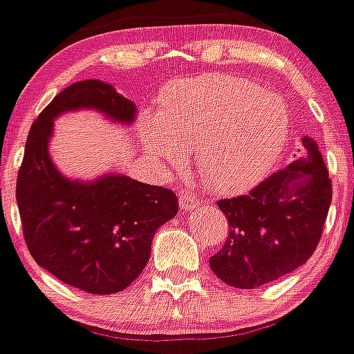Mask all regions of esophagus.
I'll return each mask as SVG.
<instances>
[{
  "mask_svg": "<svg viewBox=\"0 0 354 354\" xmlns=\"http://www.w3.org/2000/svg\"><path fill=\"white\" fill-rule=\"evenodd\" d=\"M179 203H180V210L183 212H189V210H193V208L198 207V200L189 193L179 194Z\"/></svg>",
  "mask_w": 354,
  "mask_h": 354,
  "instance_id": "1",
  "label": "esophagus"
}]
</instances>
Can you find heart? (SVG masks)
<instances>
[{
    "mask_svg": "<svg viewBox=\"0 0 354 354\" xmlns=\"http://www.w3.org/2000/svg\"><path fill=\"white\" fill-rule=\"evenodd\" d=\"M140 133L161 170L184 168L186 149H194L205 186L236 194L259 183L281 154L288 109L247 80L200 74L165 86L158 113L142 114Z\"/></svg>",
    "mask_w": 354,
    "mask_h": 354,
    "instance_id": "b5f03b06",
    "label": "heart"
}]
</instances>
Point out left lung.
<instances>
[{
	"label": "left lung",
	"mask_w": 354,
	"mask_h": 354,
	"mask_svg": "<svg viewBox=\"0 0 354 354\" xmlns=\"http://www.w3.org/2000/svg\"><path fill=\"white\" fill-rule=\"evenodd\" d=\"M306 156L271 174L248 194L217 201L227 218L224 247L210 257L218 280L257 288L301 268L322 238L332 201V180L311 137Z\"/></svg>",
	"instance_id": "obj_1"
}]
</instances>
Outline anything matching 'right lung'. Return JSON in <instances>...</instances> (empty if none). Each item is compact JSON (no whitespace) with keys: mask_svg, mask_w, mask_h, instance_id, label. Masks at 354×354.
<instances>
[{"mask_svg":"<svg viewBox=\"0 0 354 354\" xmlns=\"http://www.w3.org/2000/svg\"><path fill=\"white\" fill-rule=\"evenodd\" d=\"M95 109L118 123L136 120V104L100 80L73 83L41 111L29 132L17 177V205L32 259L57 280L88 294H116L146 268L158 227L177 214L161 186L109 174L83 183L64 177L48 153L53 120Z\"/></svg>","mask_w":354,"mask_h":354,"instance_id":"add662e5","label":"right lung"}]
</instances>
